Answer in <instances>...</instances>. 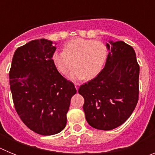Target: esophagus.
<instances>
[{"label":"esophagus","instance_id":"obj_1","mask_svg":"<svg viewBox=\"0 0 155 155\" xmlns=\"http://www.w3.org/2000/svg\"><path fill=\"white\" fill-rule=\"evenodd\" d=\"M74 86H75V88L78 90V89L79 86H80V84H79V83H74Z\"/></svg>","mask_w":155,"mask_h":155}]
</instances>
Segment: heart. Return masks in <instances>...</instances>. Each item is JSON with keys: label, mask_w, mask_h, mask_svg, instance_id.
<instances>
[{"label": "heart", "mask_w": 155, "mask_h": 155, "mask_svg": "<svg viewBox=\"0 0 155 155\" xmlns=\"http://www.w3.org/2000/svg\"><path fill=\"white\" fill-rule=\"evenodd\" d=\"M107 57V46L102 41L78 37L68 41L63 51L54 52L52 60L57 71L64 75L75 66L70 78L91 80L101 73Z\"/></svg>", "instance_id": "1"}]
</instances>
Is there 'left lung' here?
<instances>
[{
    "label": "left lung",
    "mask_w": 155,
    "mask_h": 155,
    "mask_svg": "<svg viewBox=\"0 0 155 155\" xmlns=\"http://www.w3.org/2000/svg\"><path fill=\"white\" fill-rule=\"evenodd\" d=\"M106 46L109 52L101 73L78 89L87 124L102 130L124 124L139 98L140 66L134 48L124 41Z\"/></svg>",
    "instance_id": "1"
}]
</instances>
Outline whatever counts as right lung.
<instances>
[{
    "instance_id": "obj_1",
    "label": "right lung",
    "mask_w": 155,
    "mask_h": 155,
    "mask_svg": "<svg viewBox=\"0 0 155 155\" xmlns=\"http://www.w3.org/2000/svg\"><path fill=\"white\" fill-rule=\"evenodd\" d=\"M55 50L47 39L30 41L15 50L9 71L18 115L28 128L44 136L65 128L71 98L77 92L53 64Z\"/></svg>"
}]
</instances>
